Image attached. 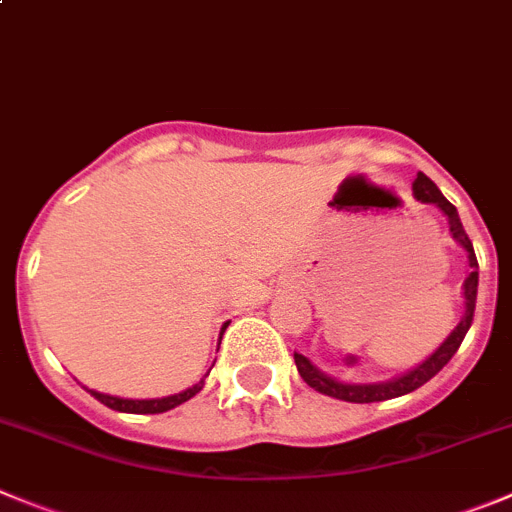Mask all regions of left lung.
<instances>
[{"label": "left lung", "instance_id": "obj_1", "mask_svg": "<svg viewBox=\"0 0 512 512\" xmlns=\"http://www.w3.org/2000/svg\"><path fill=\"white\" fill-rule=\"evenodd\" d=\"M414 197H417V202L434 204V207L442 209L444 217H447V222H450L452 240L460 242L467 252L470 275H467L465 285H462V295H465V315H462V321L457 323L455 331L444 338L442 346H439L437 351L427 358V361H422L419 366H414V369L407 371V374L396 376V379H391V381H379V384H346V381H338V379H333V376L323 374L318 366L310 364L303 353H295V366H298V374L303 376V381L310 386V389L321 391V394H326V396H333V399L353 401V404H371V401L396 399V396L409 394V391H414V389H419V386L427 384L432 376H437L444 366L450 364V358L455 356L457 348H460V343L465 341L467 331H470V326H472V315H475V300H477L475 250H472V242H470V237H467L465 227H462L457 209L452 207L447 199H444V194L437 189V184H434L429 176L417 174V179H414Z\"/></svg>", "mask_w": 512, "mask_h": 512}]
</instances>
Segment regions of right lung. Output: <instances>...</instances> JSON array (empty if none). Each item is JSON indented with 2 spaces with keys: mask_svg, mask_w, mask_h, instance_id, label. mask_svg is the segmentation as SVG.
I'll return each mask as SVG.
<instances>
[{
  "mask_svg": "<svg viewBox=\"0 0 512 512\" xmlns=\"http://www.w3.org/2000/svg\"><path fill=\"white\" fill-rule=\"evenodd\" d=\"M224 328H227V323H224ZM224 328H222V331H224ZM209 371H212V369H209ZM204 376H209V374H204ZM202 386H204V379L199 381V384L191 386V389L181 391V394L164 396V399H121V396L100 394V391H93V389H88V391L95 396V399L100 401V404L116 409V412H126V414H161V412H169V409L179 407V404L189 401L191 396H197L199 391H202Z\"/></svg>",
  "mask_w": 512,
  "mask_h": 512,
  "instance_id": "1",
  "label": "right lung"
}]
</instances>
